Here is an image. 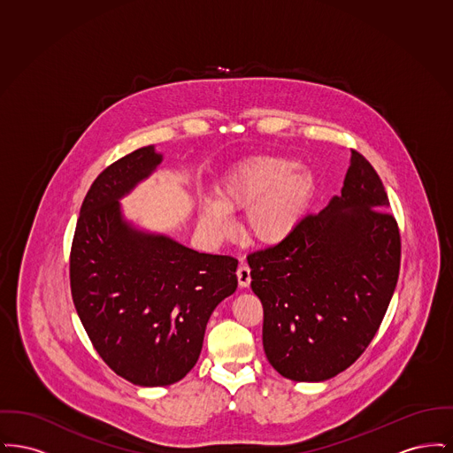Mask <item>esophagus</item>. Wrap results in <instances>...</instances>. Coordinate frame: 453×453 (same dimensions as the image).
I'll list each match as a JSON object with an SVG mask.
<instances>
[{"label":"esophagus","mask_w":453,"mask_h":453,"mask_svg":"<svg viewBox=\"0 0 453 453\" xmlns=\"http://www.w3.org/2000/svg\"><path fill=\"white\" fill-rule=\"evenodd\" d=\"M236 275L239 287H248L251 283V270H250V266L246 263H239Z\"/></svg>","instance_id":"obj_1"}]
</instances>
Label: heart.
Here are the masks:
<instances>
[{"label":"heart","mask_w":453,"mask_h":453,"mask_svg":"<svg viewBox=\"0 0 453 453\" xmlns=\"http://www.w3.org/2000/svg\"><path fill=\"white\" fill-rule=\"evenodd\" d=\"M314 180L296 161L277 156H257L239 163L219 185V198L200 205L202 224L214 236L233 231L231 211H246L248 236L275 244L288 236L299 222Z\"/></svg>","instance_id":"b5f03b06"}]
</instances>
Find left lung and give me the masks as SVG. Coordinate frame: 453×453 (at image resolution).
I'll return each instance as SVG.
<instances>
[{
    "label": "left lung",
    "mask_w": 453,
    "mask_h": 453,
    "mask_svg": "<svg viewBox=\"0 0 453 453\" xmlns=\"http://www.w3.org/2000/svg\"><path fill=\"white\" fill-rule=\"evenodd\" d=\"M380 176L351 150L342 195L280 242L248 255L263 348L285 379L321 382L353 365L388 312L401 234Z\"/></svg>",
    "instance_id": "8db88e82"
}]
</instances>
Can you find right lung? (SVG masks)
I'll use <instances>...</instances> for the list:
<instances>
[{"label":"right lung","instance_id":"obj_1","mask_svg":"<svg viewBox=\"0 0 453 453\" xmlns=\"http://www.w3.org/2000/svg\"><path fill=\"white\" fill-rule=\"evenodd\" d=\"M161 163L152 146L111 163L83 200L69 281L88 338L135 386L181 380L194 368L217 303L237 287V259L205 255L132 229L119 198Z\"/></svg>","mask_w":453,"mask_h":453}]
</instances>
